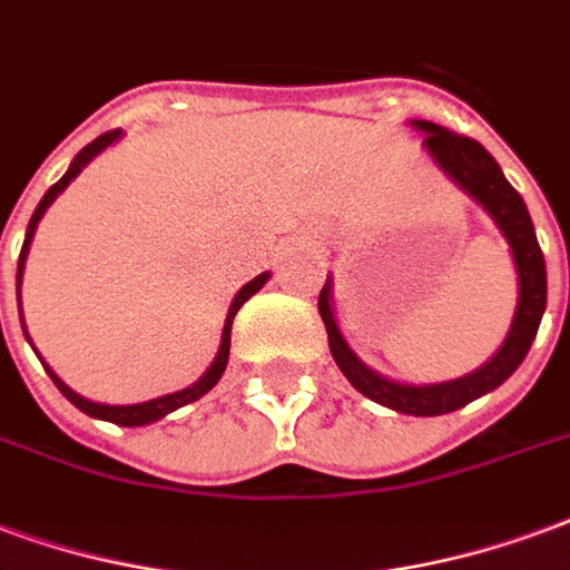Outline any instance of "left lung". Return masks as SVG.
Masks as SVG:
<instances>
[{"instance_id":"left-lung-1","label":"left lung","mask_w":570,"mask_h":570,"mask_svg":"<svg viewBox=\"0 0 570 570\" xmlns=\"http://www.w3.org/2000/svg\"><path fill=\"white\" fill-rule=\"evenodd\" d=\"M413 124L425 132V145L431 157L476 203H483V209L495 218L501 234L507 236V243L513 248V261H517L519 273V303L517 318H513V327L507 334L504 346L498 348L495 358L483 364L480 371H473L471 376L440 382V385H401V382L382 380L380 373L367 371L352 355V348L340 336V327H336L334 313H331V288L327 285L318 294V313H322V322H325L327 346H331L336 367L346 373V380L364 397H371V401L389 406V410H397V413H406V416H443V413H452V410L476 401L480 394L498 389L529 355L531 340L538 336L543 309H547V264H543V252L538 245V236H534L529 209L513 190V185L504 178L495 157L471 136L452 132L446 127H440V124H431V120H413Z\"/></svg>"}]
</instances>
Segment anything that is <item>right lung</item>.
I'll return each instance as SVG.
<instances>
[{"mask_svg":"<svg viewBox=\"0 0 570 570\" xmlns=\"http://www.w3.org/2000/svg\"><path fill=\"white\" fill-rule=\"evenodd\" d=\"M120 136V130H109L102 132V136H97L94 142L85 145L81 151L75 154L72 166H69V173H66L57 185H51L48 188V194L41 197V203L36 206V212H32V218H29V227H27V239H23V248H20V261H18V301H20V273H23V261H27V252H29V243H32V234H36V224L41 222V215H45V209L51 206L53 197L60 194V190L72 181L81 169H85L94 157H97L102 148H109L115 139ZM264 282H267V273H261L257 279H252L248 285H243L239 288V294L234 297V303H230V313H227V322H224V334H222V348H218V358L212 361V367L203 376H199L190 389H181V392L176 394H164V397H157V401H145V404H130V406H109V404H94V401H87V397H81V394H75L69 385H63V382L57 380V373L48 367V373H51L53 385L60 389V392L72 401L81 413H87V416L94 419H102V422H115V425H124V428H136V425H148V422H157V419H164L166 413H173V410H178V406L190 404V401H197V397H203V394L209 392L215 382L222 380L224 367H227V355H230V327H234V315L239 313V306H243L252 294H257V291L264 288Z\"/></svg>","mask_w":570,"mask_h":570,"instance_id":"1","label":"right lung"}]
</instances>
